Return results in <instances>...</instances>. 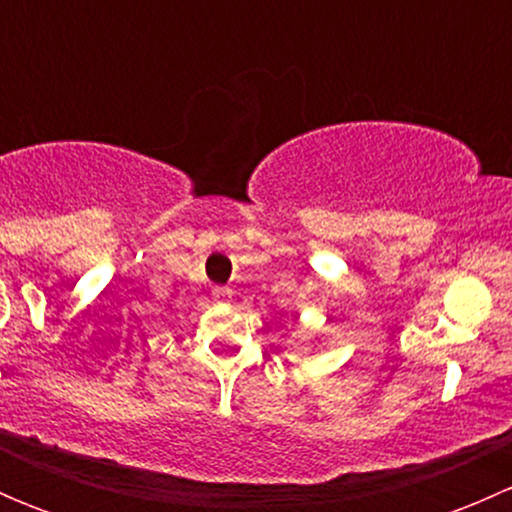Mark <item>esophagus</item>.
Instances as JSON below:
<instances>
[{
    "instance_id": "1",
    "label": "esophagus",
    "mask_w": 512,
    "mask_h": 512,
    "mask_svg": "<svg viewBox=\"0 0 512 512\" xmlns=\"http://www.w3.org/2000/svg\"><path fill=\"white\" fill-rule=\"evenodd\" d=\"M213 299L215 302H230L232 289L230 287H213Z\"/></svg>"
}]
</instances>
